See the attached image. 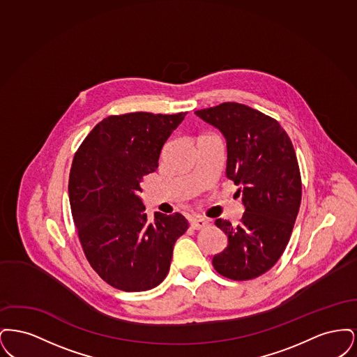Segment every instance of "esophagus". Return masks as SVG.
Listing matches in <instances>:
<instances>
[{"mask_svg": "<svg viewBox=\"0 0 357 357\" xmlns=\"http://www.w3.org/2000/svg\"><path fill=\"white\" fill-rule=\"evenodd\" d=\"M208 225V222L204 220V218H192L190 220V226L194 229V230H201Z\"/></svg>", "mask_w": 357, "mask_h": 357, "instance_id": "34e87169", "label": "esophagus"}]
</instances>
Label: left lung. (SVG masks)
I'll list each match as a JSON object with an SVG mask.
<instances>
[{
  "mask_svg": "<svg viewBox=\"0 0 357 357\" xmlns=\"http://www.w3.org/2000/svg\"><path fill=\"white\" fill-rule=\"evenodd\" d=\"M195 115L225 136L226 176L245 206L237 226L215 221L227 246L213 266L226 278L252 280L274 266L290 239L303 191L296 151L277 120L245 104L222 102Z\"/></svg>",
  "mask_w": 357,
  "mask_h": 357,
  "instance_id": "obj_1",
  "label": "left lung"
}]
</instances>
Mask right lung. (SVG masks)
Here are the masks:
<instances>
[{
    "mask_svg": "<svg viewBox=\"0 0 357 357\" xmlns=\"http://www.w3.org/2000/svg\"><path fill=\"white\" fill-rule=\"evenodd\" d=\"M187 112H131L102 119L75 153L69 204L92 269L114 288L144 291L170 271L175 241L188 222L175 213L149 221L139 192L143 176L158 169L159 155Z\"/></svg>",
    "mask_w": 357,
    "mask_h": 357,
    "instance_id": "add662e5",
    "label": "right lung"
}]
</instances>
